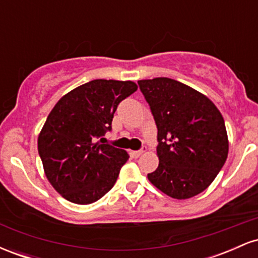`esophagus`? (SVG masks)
<instances>
[{"label":"esophagus","instance_id":"obj_1","mask_svg":"<svg viewBox=\"0 0 258 258\" xmlns=\"http://www.w3.org/2000/svg\"><path fill=\"white\" fill-rule=\"evenodd\" d=\"M144 152H146V150H144V149H141V150H135V152H132V155L135 156V158H139V156H141L142 154H143Z\"/></svg>","mask_w":258,"mask_h":258}]
</instances>
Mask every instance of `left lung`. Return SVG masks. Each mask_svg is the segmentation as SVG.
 <instances>
[{
    "instance_id": "8db88e82",
    "label": "left lung",
    "mask_w": 258,
    "mask_h": 258,
    "mask_svg": "<svg viewBox=\"0 0 258 258\" xmlns=\"http://www.w3.org/2000/svg\"><path fill=\"white\" fill-rule=\"evenodd\" d=\"M138 85L158 128L159 166L148 178L173 199L200 194L228 156L220 110L204 94L176 80H141Z\"/></svg>"
}]
</instances>
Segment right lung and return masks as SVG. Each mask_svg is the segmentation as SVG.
Returning a JSON list of instances; mask_svg holds the SVG:
<instances>
[{"instance_id":"add662e5","label":"right lung","mask_w":258,"mask_h":258,"mask_svg":"<svg viewBox=\"0 0 258 258\" xmlns=\"http://www.w3.org/2000/svg\"><path fill=\"white\" fill-rule=\"evenodd\" d=\"M136 91L132 81L93 80L65 94L49 112L38 155L47 178L67 200L87 205L114 186L130 155L102 141L117 105Z\"/></svg>"}]
</instances>
